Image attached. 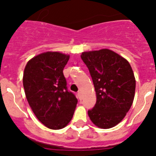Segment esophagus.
Here are the masks:
<instances>
[{"label": "esophagus", "instance_id": "1", "mask_svg": "<svg viewBox=\"0 0 156 156\" xmlns=\"http://www.w3.org/2000/svg\"><path fill=\"white\" fill-rule=\"evenodd\" d=\"M78 98H79V100H82V94H81V91H79V92L78 93Z\"/></svg>", "mask_w": 156, "mask_h": 156}]
</instances>
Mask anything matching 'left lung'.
<instances>
[{"instance_id": "obj_1", "label": "left lung", "mask_w": 156, "mask_h": 156, "mask_svg": "<svg viewBox=\"0 0 156 156\" xmlns=\"http://www.w3.org/2000/svg\"><path fill=\"white\" fill-rule=\"evenodd\" d=\"M81 57L89 69L97 95L88 115L100 128L115 127L126 115L134 98L136 81L131 66L108 49L83 52Z\"/></svg>"}]
</instances>
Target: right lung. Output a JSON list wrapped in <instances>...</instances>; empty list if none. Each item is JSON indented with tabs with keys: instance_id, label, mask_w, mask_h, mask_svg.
<instances>
[{
	"instance_id": "add662e5",
	"label": "right lung",
	"mask_w": 156,
	"mask_h": 156,
	"mask_svg": "<svg viewBox=\"0 0 156 156\" xmlns=\"http://www.w3.org/2000/svg\"><path fill=\"white\" fill-rule=\"evenodd\" d=\"M69 55L46 52L30 59L23 74V87L30 107L43 125L65 127L73 117L78 100L68 90L63 69Z\"/></svg>"
}]
</instances>
